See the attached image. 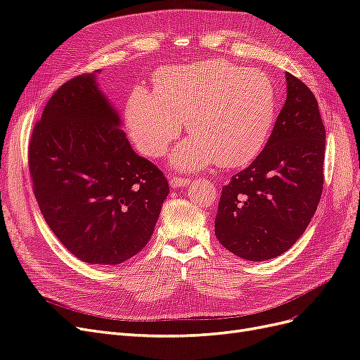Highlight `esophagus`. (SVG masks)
<instances>
[{"label": "esophagus", "mask_w": 360, "mask_h": 360, "mask_svg": "<svg viewBox=\"0 0 360 360\" xmlns=\"http://www.w3.org/2000/svg\"><path fill=\"white\" fill-rule=\"evenodd\" d=\"M189 179H184V177H177V176H171L169 177V184L172 188H183L186 186V184H189Z\"/></svg>", "instance_id": "esophagus-1"}]
</instances>
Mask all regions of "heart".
Listing matches in <instances>:
<instances>
[{"instance_id":"heart-1","label":"heart","mask_w":360,"mask_h":360,"mask_svg":"<svg viewBox=\"0 0 360 360\" xmlns=\"http://www.w3.org/2000/svg\"><path fill=\"white\" fill-rule=\"evenodd\" d=\"M276 111L275 84L264 72L213 58L158 70L153 94H130L126 122L146 156L165 155L184 122L191 136L177 147L174 165L193 171L216 160L237 168L263 151Z\"/></svg>"}]
</instances>
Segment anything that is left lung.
<instances>
[{
  "label": "left lung",
  "instance_id": "1",
  "mask_svg": "<svg viewBox=\"0 0 360 360\" xmlns=\"http://www.w3.org/2000/svg\"><path fill=\"white\" fill-rule=\"evenodd\" d=\"M287 101L264 150L222 188L214 234L249 261L282 255L304 233L323 192L326 129L314 93L287 73Z\"/></svg>",
  "mask_w": 360,
  "mask_h": 360
}]
</instances>
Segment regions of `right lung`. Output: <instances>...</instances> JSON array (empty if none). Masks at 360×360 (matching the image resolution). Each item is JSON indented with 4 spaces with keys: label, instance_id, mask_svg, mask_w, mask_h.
<instances>
[{
    "label": "right lung",
    "instance_id": "1",
    "mask_svg": "<svg viewBox=\"0 0 360 360\" xmlns=\"http://www.w3.org/2000/svg\"><path fill=\"white\" fill-rule=\"evenodd\" d=\"M28 168L58 240L90 264L124 263L153 234L168 180L138 156L94 73L64 82L32 129Z\"/></svg>",
    "mask_w": 360,
    "mask_h": 360
}]
</instances>
